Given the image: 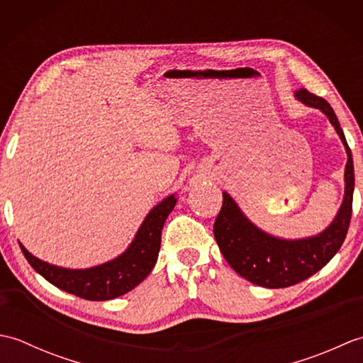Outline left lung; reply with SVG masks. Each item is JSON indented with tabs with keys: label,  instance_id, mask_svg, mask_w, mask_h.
Wrapping results in <instances>:
<instances>
[{
	"label": "left lung",
	"instance_id": "8db88e82",
	"mask_svg": "<svg viewBox=\"0 0 363 363\" xmlns=\"http://www.w3.org/2000/svg\"><path fill=\"white\" fill-rule=\"evenodd\" d=\"M296 99L306 106L320 109L333 123L348 154L345 168V196L334 221L321 234L284 240L269 235L245 217L235 201L226 191L223 206L213 225V235L226 262L237 274L260 287L284 289L307 279L333 259L345 242L352 213L354 165L352 156L340 123L325 98L299 89Z\"/></svg>",
	"mask_w": 363,
	"mask_h": 363
}]
</instances>
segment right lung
I'll return each mask as SVG.
<instances>
[{
	"mask_svg": "<svg viewBox=\"0 0 363 363\" xmlns=\"http://www.w3.org/2000/svg\"><path fill=\"white\" fill-rule=\"evenodd\" d=\"M177 201L169 195L146 215L129 248L111 262L87 269H68L50 265L34 257L25 246L20 248L29 265L57 289L89 301H107L137 287L156 264L160 250L162 228Z\"/></svg>",
	"mask_w": 363,
	"mask_h": 363,
	"instance_id": "1",
	"label": "right lung"
}]
</instances>
